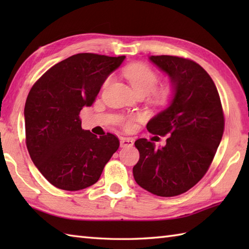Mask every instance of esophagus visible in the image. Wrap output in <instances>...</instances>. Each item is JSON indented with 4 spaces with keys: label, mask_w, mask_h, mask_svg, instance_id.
Masks as SVG:
<instances>
[{
    "label": "esophagus",
    "mask_w": 249,
    "mask_h": 249,
    "mask_svg": "<svg viewBox=\"0 0 249 249\" xmlns=\"http://www.w3.org/2000/svg\"><path fill=\"white\" fill-rule=\"evenodd\" d=\"M120 145H121V147L133 146L134 145V141H133V139L125 138V137H123V138L120 139Z\"/></svg>",
    "instance_id": "1"
}]
</instances>
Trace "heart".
<instances>
[{"mask_svg":"<svg viewBox=\"0 0 249 249\" xmlns=\"http://www.w3.org/2000/svg\"><path fill=\"white\" fill-rule=\"evenodd\" d=\"M123 73L127 81L130 83L136 95H147L156 84L160 81V77L157 73L150 68L149 66L143 64H131L124 68ZM112 81V77H109L104 83V88H107L110 82ZM173 94V89L171 87L161 88L154 93V99L158 104H166L169 102Z\"/></svg>","mask_w":249,"mask_h":249,"instance_id":"b5f03b06","label":"heart"}]
</instances>
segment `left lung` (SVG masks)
<instances>
[{"mask_svg":"<svg viewBox=\"0 0 249 249\" xmlns=\"http://www.w3.org/2000/svg\"><path fill=\"white\" fill-rule=\"evenodd\" d=\"M149 60L168 76L173 94L146 128L169 136L158 149L146 139L135 142L140 158L133 173L147 192L173 197L186 193L208 171L223 138L224 113L215 83L197 63L172 55Z\"/></svg>","mask_w":249,"mask_h":249,"instance_id":"8db88e82","label":"left lung"}]
</instances>
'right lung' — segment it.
Instances as JSON below:
<instances>
[{
  "instance_id": "obj_1",
  "label": "right lung",
  "mask_w": 249,
  "mask_h": 249,
  "mask_svg": "<svg viewBox=\"0 0 249 249\" xmlns=\"http://www.w3.org/2000/svg\"><path fill=\"white\" fill-rule=\"evenodd\" d=\"M124 60L78 53L52 66L32 87L24 107L26 147L53 186L71 192L91 186L119 149L114 135L97 137L82 129L79 113L91 107Z\"/></svg>"
}]
</instances>
